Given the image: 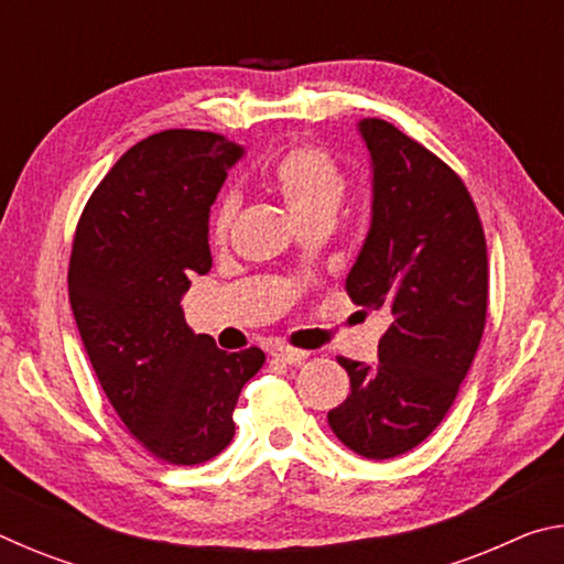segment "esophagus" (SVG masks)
I'll return each mask as SVG.
<instances>
[{
	"label": "esophagus",
	"instance_id": "esophagus-1",
	"mask_svg": "<svg viewBox=\"0 0 564 564\" xmlns=\"http://www.w3.org/2000/svg\"><path fill=\"white\" fill-rule=\"evenodd\" d=\"M271 358H273V360H281V362H289V366H293V362H301V360L308 358V352H305V350H295V348H283V346H279V348H273V350H271Z\"/></svg>",
	"mask_w": 564,
	"mask_h": 564
}]
</instances>
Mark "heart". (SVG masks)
<instances>
[{"mask_svg": "<svg viewBox=\"0 0 564 564\" xmlns=\"http://www.w3.org/2000/svg\"><path fill=\"white\" fill-rule=\"evenodd\" d=\"M269 186L291 208L301 226L316 218H336L343 198L348 194V176L326 151L318 147H295L273 161L265 171ZM241 206L236 191H226L218 198L212 218V231L216 241H224L234 218Z\"/></svg>", "mask_w": 564, "mask_h": 564, "instance_id": "obj_1", "label": "heart"}]
</instances>
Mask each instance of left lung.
<instances>
[{
	"label": "left lung",
	"instance_id": "left-lung-1",
	"mask_svg": "<svg viewBox=\"0 0 564 564\" xmlns=\"http://www.w3.org/2000/svg\"><path fill=\"white\" fill-rule=\"evenodd\" d=\"M358 131L373 214L346 291L393 323L373 366L338 358L350 395L328 425L352 453L388 460L441 425L473 366L488 318V246L470 191L445 161L383 119Z\"/></svg>",
	"mask_w": 564,
	"mask_h": 564
}]
</instances>
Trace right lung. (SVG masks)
I'll return each instance as SVG.
<instances>
[{
  "label": "right lung",
  "instance_id": "add662e5",
  "mask_svg": "<svg viewBox=\"0 0 564 564\" xmlns=\"http://www.w3.org/2000/svg\"><path fill=\"white\" fill-rule=\"evenodd\" d=\"M241 156L221 133H154L113 164L76 224L69 301L91 368L129 433L171 465L231 443L236 400L265 362L261 348H216L181 308L212 269L208 212Z\"/></svg>",
  "mask_w": 564,
  "mask_h": 564
}]
</instances>
